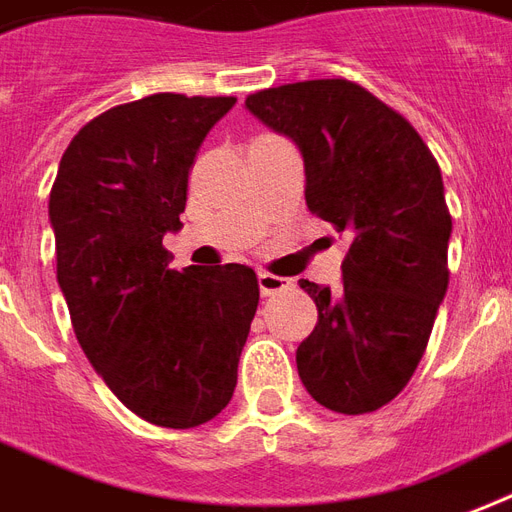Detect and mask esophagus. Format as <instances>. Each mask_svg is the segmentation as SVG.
Instances as JSON below:
<instances>
[{"instance_id": "34e87169", "label": "esophagus", "mask_w": 512, "mask_h": 512, "mask_svg": "<svg viewBox=\"0 0 512 512\" xmlns=\"http://www.w3.org/2000/svg\"><path fill=\"white\" fill-rule=\"evenodd\" d=\"M257 282H260V292H263L265 298H268V295H276V292L290 290L292 287V279H287V276H276V273L268 271L257 273Z\"/></svg>"}]
</instances>
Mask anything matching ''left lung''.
<instances>
[{"instance_id": "left-lung-1", "label": "left lung", "mask_w": 512, "mask_h": 512, "mask_svg": "<svg viewBox=\"0 0 512 512\" xmlns=\"http://www.w3.org/2000/svg\"><path fill=\"white\" fill-rule=\"evenodd\" d=\"M247 109L295 139L308 212L351 236L341 290L300 279L319 311L295 354L300 381L335 413L378 411L419 368L448 290L438 161L397 109L346 77L249 93Z\"/></svg>"}]
</instances>
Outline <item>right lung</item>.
<instances>
[{
	"label": "right lung",
	"mask_w": 512,
	"mask_h": 512,
	"mask_svg": "<svg viewBox=\"0 0 512 512\" xmlns=\"http://www.w3.org/2000/svg\"><path fill=\"white\" fill-rule=\"evenodd\" d=\"M233 96L152 93L85 123L50 190L56 276L77 341L112 395L190 429L230 403L260 287L249 265L169 268L187 174Z\"/></svg>",
	"instance_id": "1"
}]
</instances>
